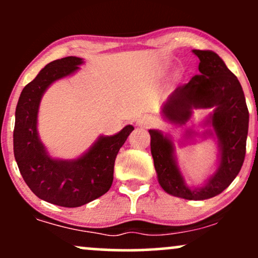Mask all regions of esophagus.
Segmentation results:
<instances>
[{"instance_id": "34e87169", "label": "esophagus", "mask_w": 258, "mask_h": 258, "mask_svg": "<svg viewBox=\"0 0 258 258\" xmlns=\"http://www.w3.org/2000/svg\"><path fill=\"white\" fill-rule=\"evenodd\" d=\"M150 123H152V119H150V116H148V115H143V116H141L137 120V125L142 127H148Z\"/></svg>"}]
</instances>
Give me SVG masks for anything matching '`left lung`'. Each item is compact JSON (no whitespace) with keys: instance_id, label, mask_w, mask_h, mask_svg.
Returning a JSON list of instances; mask_svg holds the SVG:
<instances>
[{"instance_id":"1","label":"left lung","mask_w":258,"mask_h":258,"mask_svg":"<svg viewBox=\"0 0 258 258\" xmlns=\"http://www.w3.org/2000/svg\"><path fill=\"white\" fill-rule=\"evenodd\" d=\"M193 52L200 59V74L176 88L162 112L172 122L185 123L193 108L215 106L210 120L221 147L218 170L205 185L190 189L176 166L170 139L150 130V149L159 183L166 193L186 200H205L221 194L240 172L246 153L248 110L240 82L218 54L200 49Z\"/></svg>"}]
</instances>
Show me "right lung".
<instances>
[{
	"label": "right lung",
	"instance_id": "add662e5",
	"mask_svg": "<svg viewBox=\"0 0 258 258\" xmlns=\"http://www.w3.org/2000/svg\"><path fill=\"white\" fill-rule=\"evenodd\" d=\"M81 63V58L65 57L47 64L23 88L16 109L13 147L20 173L36 197L63 207L82 206L110 189L115 159L135 130L128 125L117 135L100 137L90 152L73 161L47 155L36 128L41 97L52 82L70 75Z\"/></svg>",
	"mask_w": 258,
	"mask_h": 258
}]
</instances>
